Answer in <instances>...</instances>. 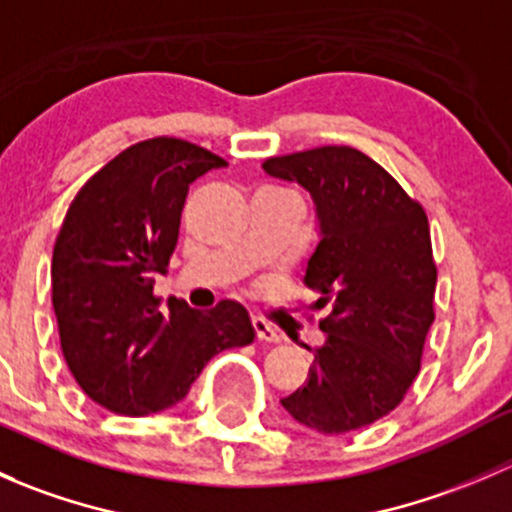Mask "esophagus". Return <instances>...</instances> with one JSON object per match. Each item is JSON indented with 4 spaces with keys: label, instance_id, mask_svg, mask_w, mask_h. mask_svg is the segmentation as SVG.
Listing matches in <instances>:
<instances>
[{
    "label": "esophagus",
    "instance_id": "obj_1",
    "mask_svg": "<svg viewBox=\"0 0 512 512\" xmlns=\"http://www.w3.org/2000/svg\"><path fill=\"white\" fill-rule=\"evenodd\" d=\"M252 327H255V332H257V337L262 339V342H282V334L277 332L275 327H272L270 322H267V319H262V317H252Z\"/></svg>",
    "mask_w": 512,
    "mask_h": 512
}]
</instances>
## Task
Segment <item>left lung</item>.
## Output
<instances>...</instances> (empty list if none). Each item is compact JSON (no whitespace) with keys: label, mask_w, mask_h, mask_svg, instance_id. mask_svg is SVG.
<instances>
[{"label":"left lung","mask_w":512,"mask_h":512,"mask_svg":"<svg viewBox=\"0 0 512 512\" xmlns=\"http://www.w3.org/2000/svg\"><path fill=\"white\" fill-rule=\"evenodd\" d=\"M312 195L319 242L304 270L324 342L282 406L319 433L379 421L404 401L433 324L436 265L421 205L369 156L324 146L262 163Z\"/></svg>","instance_id":"1"}]
</instances>
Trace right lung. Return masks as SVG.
<instances>
[{
  "label": "right lung",
  "mask_w": 512,
  "mask_h": 512,
  "mask_svg": "<svg viewBox=\"0 0 512 512\" xmlns=\"http://www.w3.org/2000/svg\"><path fill=\"white\" fill-rule=\"evenodd\" d=\"M223 158L180 138L118 153L69 205L51 257L61 352L84 394L121 416H148L185 399L215 354L255 342L240 302L208 312L153 294L178 242L188 185Z\"/></svg>",
  "instance_id": "right-lung-1"
}]
</instances>
